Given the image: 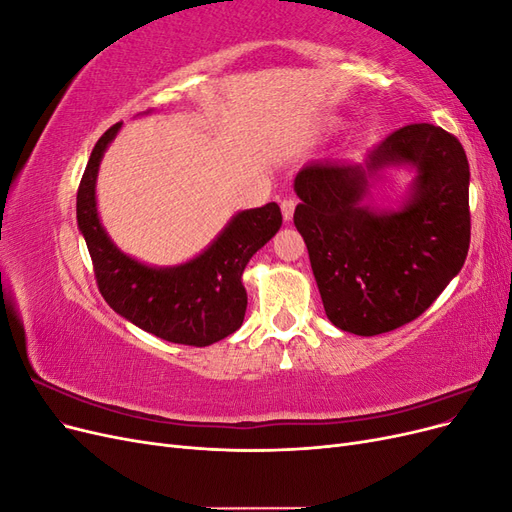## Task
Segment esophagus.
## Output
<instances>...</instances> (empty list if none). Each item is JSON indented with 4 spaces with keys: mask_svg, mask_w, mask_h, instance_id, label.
Listing matches in <instances>:
<instances>
[{
    "mask_svg": "<svg viewBox=\"0 0 512 512\" xmlns=\"http://www.w3.org/2000/svg\"><path fill=\"white\" fill-rule=\"evenodd\" d=\"M280 207H282L284 220H286V222H290V220H292V215H294V207H297V200H294V198H284Z\"/></svg>",
    "mask_w": 512,
    "mask_h": 512,
    "instance_id": "1",
    "label": "esophagus"
}]
</instances>
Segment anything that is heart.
<instances>
[{
  "label": "heart",
  "instance_id": "1",
  "mask_svg": "<svg viewBox=\"0 0 512 512\" xmlns=\"http://www.w3.org/2000/svg\"><path fill=\"white\" fill-rule=\"evenodd\" d=\"M331 126H337V121H331Z\"/></svg>",
  "mask_w": 512,
  "mask_h": 512
}]
</instances>
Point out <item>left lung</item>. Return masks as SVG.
<instances>
[{
	"instance_id": "obj_1",
	"label": "left lung",
	"mask_w": 512,
	"mask_h": 512,
	"mask_svg": "<svg viewBox=\"0 0 512 512\" xmlns=\"http://www.w3.org/2000/svg\"><path fill=\"white\" fill-rule=\"evenodd\" d=\"M395 165L413 170L411 188L397 208H374L368 190ZM468 188L466 151L431 123L393 132L361 162L316 160L299 170L294 226L337 329L389 333L440 297L468 256Z\"/></svg>"
}]
</instances>
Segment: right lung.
<instances>
[{
	"mask_svg": "<svg viewBox=\"0 0 512 512\" xmlns=\"http://www.w3.org/2000/svg\"><path fill=\"white\" fill-rule=\"evenodd\" d=\"M119 128L115 123L100 136L76 194V222L102 297L121 318L166 342L198 348L220 342L243 324V271L280 230L282 211L267 203L235 213L203 252L175 267H151L123 254L104 230L96 200L100 162Z\"/></svg>",
	"mask_w": 512,
	"mask_h": 512,
	"instance_id": "obj_1",
	"label": "right lung"
}]
</instances>
